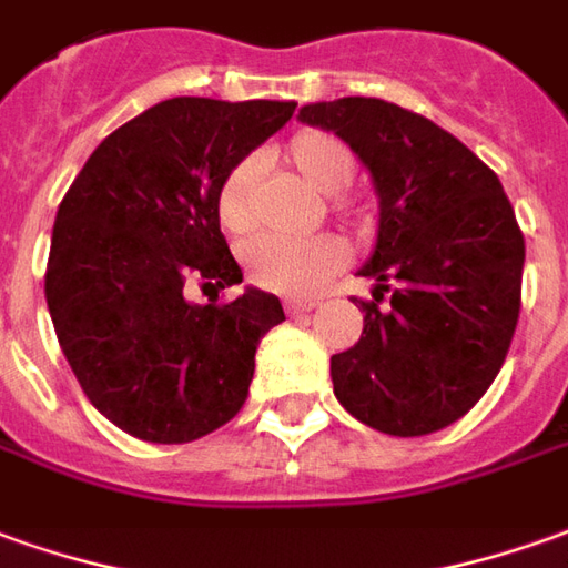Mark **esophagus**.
<instances>
[{
	"label": "esophagus",
	"mask_w": 568,
	"mask_h": 568,
	"mask_svg": "<svg viewBox=\"0 0 568 568\" xmlns=\"http://www.w3.org/2000/svg\"><path fill=\"white\" fill-rule=\"evenodd\" d=\"M315 306H318V303H312V300H287V303H284L291 318H300V315H306V312H312Z\"/></svg>",
	"instance_id": "obj_1"
}]
</instances>
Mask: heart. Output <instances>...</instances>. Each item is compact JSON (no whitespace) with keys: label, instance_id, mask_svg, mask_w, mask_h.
I'll return each instance as SVG.
<instances>
[{"label":"heart","instance_id":"heart-1","mask_svg":"<svg viewBox=\"0 0 568 568\" xmlns=\"http://www.w3.org/2000/svg\"><path fill=\"white\" fill-rule=\"evenodd\" d=\"M284 158L308 185L322 194H343L355 179V158L349 144L322 129L296 132ZM256 185H260V160L244 158L234 163L222 179L216 194L219 225L234 237H244L256 229ZM336 216L349 219L346 203H334ZM246 275L272 293L308 296L346 265V246L334 234H318L308 241H284V237H256L241 253Z\"/></svg>","mask_w":568,"mask_h":568}]
</instances>
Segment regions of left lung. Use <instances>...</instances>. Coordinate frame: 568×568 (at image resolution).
I'll list each match as a JSON object with an SVG mask.
<instances>
[{
  "label": "left lung",
  "instance_id": "1",
  "mask_svg": "<svg viewBox=\"0 0 568 568\" xmlns=\"http://www.w3.org/2000/svg\"><path fill=\"white\" fill-rule=\"evenodd\" d=\"M300 120L336 132L381 194L374 300L365 331L331 358L334 396L386 436H429L486 396L507 358L526 241L498 175L452 132L381 98L306 104ZM383 298L387 306L381 307Z\"/></svg>",
  "mask_w": 568,
  "mask_h": 568
}]
</instances>
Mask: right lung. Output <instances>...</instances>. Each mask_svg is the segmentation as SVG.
<instances>
[{"label": "right lung", "instance_id": "1", "mask_svg": "<svg viewBox=\"0 0 568 568\" xmlns=\"http://www.w3.org/2000/svg\"><path fill=\"white\" fill-rule=\"evenodd\" d=\"M293 101L170 98L111 132L58 206L45 303L85 398L142 442L182 445L250 396L256 346L281 300L244 291L194 306L185 284H241L216 194L284 126Z\"/></svg>", "mask_w": 568, "mask_h": 568}]
</instances>
